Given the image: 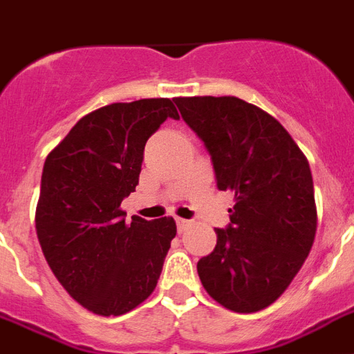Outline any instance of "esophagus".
<instances>
[{"label":"esophagus","mask_w":354,"mask_h":354,"mask_svg":"<svg viewBox=\"0 0 354 354\" xmlns=\"http://www.w3.org/2000/svg\"><path fill=\"white\" fill-rule=\"evenodd\" d=\"M175 224H177V230H179V233H183L184 230L189 226V221H186V218H180V217H175Z\"/></svg>","instance_id":"obj_1"}]
</instances>
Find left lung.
Wrapping results in <instances>:
<instances>
[{
  "label": "left lung",
  "instance_id": "8db88e82",
  "mask_svg": "<svg viewBox=\"0 0 354 354\" xmlns=\"http://www.w3.org/2000/svg\"><path fill=\"white\" fill-rule=\"evenodd\" d=\"M204 142L217 188L235 194L230 224L197 262L204 289L236 313L275 302L308 259L317 233L308 159L270 113L239 97H177Z\"/></svg>",
  "mask_w": 354,
  "mask_h": 354
}]
</instances>
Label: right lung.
Returning <instances> with one entry per match:
<instances>
[{
    "label": "right lung",
    "mask_w": 354,
    "mask_h": 354,
    "mask_svg": "<svg viewBox=\"0 0 354 354\" xmlns=\"http://www.w3.org/2000/svg\"><path fill=\"white\" fill-rule=\"evenodd\" d=\"M168 118L170 99L99 108L75 122L48 153L41 175L36 232L61 286L83 308L118 317L156 289L177 226L121 209L136 189L146 141Z\"/></svg>",
    "instance_id": "1"
}]
</instances>
